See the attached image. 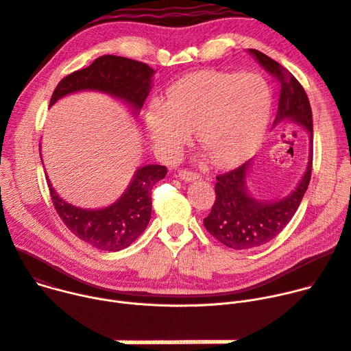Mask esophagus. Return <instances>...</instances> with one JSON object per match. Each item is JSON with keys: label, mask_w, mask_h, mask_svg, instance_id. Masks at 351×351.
Segmentation results:
<instances>
[{"label": "esophagus", "mask_w": 351, "mask_h": 351, "mask_svg": "<svg viewBox=\"0 0 351 351\" xmlns=\"http://www.w3.org/2000/svg\"><path fill=\"white\" fill-rule=\"evenodd\" d=\"M177 176L184 181H195V180L199 178L198 173H194V171H190V170H180Z\"/></svg>", "instance_id": "obj_1"}]
</instances>
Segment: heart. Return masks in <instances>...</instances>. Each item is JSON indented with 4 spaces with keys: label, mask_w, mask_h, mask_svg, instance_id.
I'll use <instances>...</instances> for the list:
<instances>
[{
    "label": "heart",
    "mask_w": 351,
    "mask_h": 351,
    "mask_svg": "<svg viewBox=\"0 0 351 351\" xmlns=\"http://www.w3.org/2000/svg\"><path fill=\"white\" fill-rule=\"evenodd\" d=\"M273 97L256 74L205 70L188 74L154 99L146 125L157 149L176 156L195 129L197 142L219 166H232L252 156L264 139Z\"/></svg>",
    "instance_id": "heart-1"
}]
</instances>
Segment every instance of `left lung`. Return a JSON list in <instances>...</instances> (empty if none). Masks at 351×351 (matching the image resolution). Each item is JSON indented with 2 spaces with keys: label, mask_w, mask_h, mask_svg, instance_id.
<instances>
[{
  "label": "left lung",
  "mask_w": 351,
  "mask_h": 351,
  "mask_svg": "<svg viewBox=\"0 0 351 351\" xmlns=\"http://www.w3.org/2000/svg\"><path fill=\"white\" fill-rule=\"evenodd\" d=\"M249 51L261 67L273 74L281 84L278 111L273 126L282 121H291L305 129L309 133V157L306 170L295 190L282 199L271 202L256 199L249 193L246 178L250 161L229 173L217 176V199L204 219V226L215 239L234 250H250L263 246L289 223L308 190L313 157L312 110L304 87L285 67L271 58L256 49Z\"/></svg>",
  "instance_id": "1"
}]
</instances>
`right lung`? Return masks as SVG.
<instances>
[{"label": "right lung", "instance_id": "1", "mask_svg": "<svg viewBox=\"0 0 351 351\" xmlns=\"http://www.w3.org/2000/svg\"><path fill=\"white\" fill-rule=\"evenodd\" d=\"M153 74L154 70L146 63L105 55L88 67L66 75L53 91L49 106L73 93L99 91L125 102L138 117L152 88ZM166 174L165 166L139 167L121 198L101 209H84L66 202L47 176L46 180L53 205L73 234L98 250L119 252L145 232L152 215V190Z\"/></svg>", "mask_w": 351, "mask_h": 351}]
</instances>
